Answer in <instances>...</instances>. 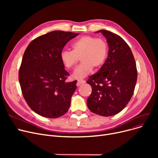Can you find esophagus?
I'll return each instance as SVG.
<instances>
[{
  "instance_id": "34e87169",
  "label": "esophagus",
  "mask_w": 158,
  "mask_h": 158,
  "mask_svg": "<svg viewBox=\"0 0 158 158\" xmlns=\"http://www.w3.org/2000/svg\"><path fill=\"white\" fill-rule=\"evenodd\" d=\"M85 82H86V81H85L84 79H79V80H77V85L79 86V85H81L82 84H84V83H85Z\"/></svg>"
}]
</instances>
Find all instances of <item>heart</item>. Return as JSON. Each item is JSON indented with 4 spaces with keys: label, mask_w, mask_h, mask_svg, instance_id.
<instances>
[{
    "label": "heart",
    "mask_w": 158,
    "mask_h": 158,
    "mask_svg": "<svg viewBox=\"0 0 158 158\" xmlns=\"http://www.w3.org/2000/svg\"><path fill=\"white\" fill-rule=\"evenodd\" d=\"M72 51L64 50L60 54V60L67 69L73 68L79 59L82 63L74 70L72 77L81 79L92 72L93 68H101L108 55V45L102 38L86 35L76 40L72 44Z\"/></svg>",
    "instance_id": "obj_1"
}]
</instances>
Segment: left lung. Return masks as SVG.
I'll return each instance as SVG.
<instances>
[{"label": "left lung", "instance_id": "1", "mask_svg": "<svg viewBox=\"0 0 158 158\" xmlns=\"http://www.w3.org/2000/svg\"><path fill=\"white\" fill-rule=\"evenodd\" d=\"M95 32L106 38L109 51L105 63L87 81L92 88L87 106L97 114L110 117L120 113L133 95L136 65L130 47L120 36L106 30Z\"/></svg>", "mask_w": 158, "mask_h": 158}]
</instances>
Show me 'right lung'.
Segmentation results:
<instances>
[{"instance_id": "obj_1", "label": "right lung", "mask_w": 158, "mask_h": 158, "mask_svg": "<svg viewBox=\"0 0 158 158\" xmlns=\"http://www.w3.org/2000/svg\"><path fill=\"white\" fill-rule=\"evenodd\" d=\"M78 35L51 31L32 40L23 54L19 73L22 92L31 109L44 117L56 118L69 109L77 81L65 82L69 73L60 54Z\"/></svg>"}]
</instances>
